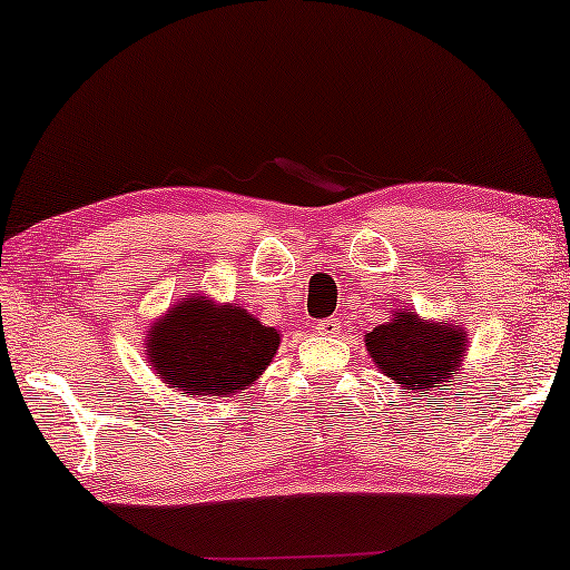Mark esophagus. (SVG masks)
Listing matches in <instances>:
<instances>
[{
    "label": "esophagus",
    "instance_id": "1",
    "mask_svg": "<svg viewBox=\"0 0 570 570\" xmlns=\"http://www.w3.org/2000/svg\"><path fill=\"white\" fill-rule=\"evenodd\" d=\"M318 334H324V337H334V334H340V324L337 318H322V322L316 324Z\"/></svg>",
    "mask_w": 570,
    "mask_h": 570
}]
</instances>
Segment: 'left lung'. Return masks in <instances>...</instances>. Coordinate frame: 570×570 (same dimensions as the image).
<instances>
[{"instance_id":"1","label":"left lung","mask_w":570,"mask_h":570,"mask_svg":"<svg viewBox=\"0 0 570 570\" xmlns=\"http://www.w3.org/2000/svg\"><path fill=\"white\" fill-rule=\"evenodd\" d=\"M365 350L394 384L407 389V394L428 396L462 368L466 332L456 324L428 322L412 308H396L389 322L365 334Z\"/></svg>"}]
</instances>
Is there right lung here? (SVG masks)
<instances>
[{"instance_id":"1","label":"right lung","mask_w":570,"mask_h":570,"mask_svg":"<svg viewBox=\"0 0 570 570\" xmlns=\"http://www.w3.org/2000/svg\"><path fill=\"white\" fill-rule=\"evenodd\" d=\"M147 363L163 384L191 396L238 394L254 384L279 347L275 326H264L238 303L191 295L153 324Z\"/></svg>"}]
</instances>
